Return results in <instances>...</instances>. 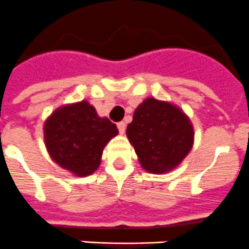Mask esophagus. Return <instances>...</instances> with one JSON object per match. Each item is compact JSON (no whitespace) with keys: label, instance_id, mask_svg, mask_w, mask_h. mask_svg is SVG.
<instances>
[{"label":"esophagus","instance_id":"1","mask_svg":"<svg viewBox=\"0 0 249 249\" xmlns=\"http://www.w3.org/2000/svg\"><path fill=\"white\" fill-rule=\"evenodd\" d=\"M117 127H118V131H120L121 135H123V133L126 132V123L124 122H118Z\"/></svg>","mask_w":249,"mask_h":249}]
</instances>
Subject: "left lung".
<instances>
[{"mask_svg":"<svg viewBox=\"0 0 249 249\" xmlns=\"http://www.w3.org/2000/svg\"><path fill=\"white\" fill-rule=\"evenodd\" d=\"M126 135L141 167L153 175L173 171L195 143L193 124L183 109L155 97L140 103Z\"/></svg>","mask_w":249,"mask_h":249,"instance_id":"1","label":"left lung"}]
</instances>
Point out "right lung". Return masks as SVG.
Instances as JSON below:
<instances>
[{
    "mask_svg": "<svg viewBox=\"0 0 249 249\" xmlns=\"http://www.w3.org/2000/svg\"><path fill=\"white\" fill-rule=\"evenodd\" d=\"M117 135L116 124L107 117H100L85 100L58 107L43 124L50 157L77 177H87L97 171L103 148Z\"/></svg>",
    "mask_w": 249,
    "mask_h": 249,
    "instance_id": "add662e5",
    "label": "right lung"
}]
</instances>
